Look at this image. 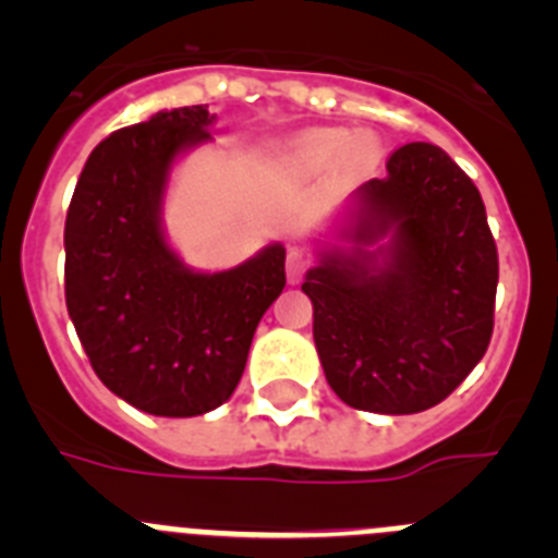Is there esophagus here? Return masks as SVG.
<instances>
[{
	"instance_id": "esophagus-1",
	"label": "esophagus",
	"mask_w": 558,
	"mask_h": 558,
	"mask_svg": "<svg viewBox=\"0 0 558 558\" xmlns=\"http://www.w3.org/2000/svg\"><path fill=\"white\" fill-rule=\"evenodd\" d=\"M307 268H310V259L304 256V251L290 248L288 251V263H284V270H288V282L290 284L302 282V276L307 274Z\"/></svg>"
}]
</instances>
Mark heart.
Instances as JSON below:
<instances>
[{
  "instance_id": "heart-1",
  "label": "heart",
  "mask_w": 558,
  "mask_h": 558,
  "mask_svg": "<svg viewBox=\"0 0 558 558\" xmlns=\"http://www.w3.org/2000/svg\"><path fill=\"white\" fill-rule=\"evenodd\" d=\"M377 156L379 145L374 136L368 133L352 136L347 128H313V131L302 133L290 147V161L307 172L329 170L340 159H347L352 170H366L377 161Z\"/></svg>"
}]
</instances>
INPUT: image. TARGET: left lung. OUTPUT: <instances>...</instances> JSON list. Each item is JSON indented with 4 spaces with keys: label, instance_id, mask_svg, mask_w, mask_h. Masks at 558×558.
<instances>
[{
    "label": "left lung",
    "instance_id": "left-lung-1",
    "mask_svg": "<svg viewBox=\"0 0 558 558\" xmlns=\"http://www.w3.org/2000/svg\"><path fill=\"white\" fill-rule=\"evenodd\" d=\"M354 195L349 248L304 279L324 374L347 405L418 413L461 386L495 329L497 245L472 179L441 147L391 153Z\"/></svg>",
    "mask_w": 558,
    "mask_h": 558
}]
</instances>
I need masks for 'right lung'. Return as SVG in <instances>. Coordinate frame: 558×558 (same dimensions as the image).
<instances>
[{"instance_id": "right-lung-1", "label": "right lung", "mask_w": 558, "mask_h": 558, "mask_svg": "<svg viewBox=\"0 0 558 558\" xmlns=\"http://www.w3.org/2000/svg\"><path fill=\"white\" fill-rule=\"evenodd\" d=\"M206 106L153 113L92 150L66 211V310L102 386L153 416H201L234 393L265 310L284 288L274 243L220 274L167 245L172 161L211 140Z\"/></svg>"}]
</instances>
